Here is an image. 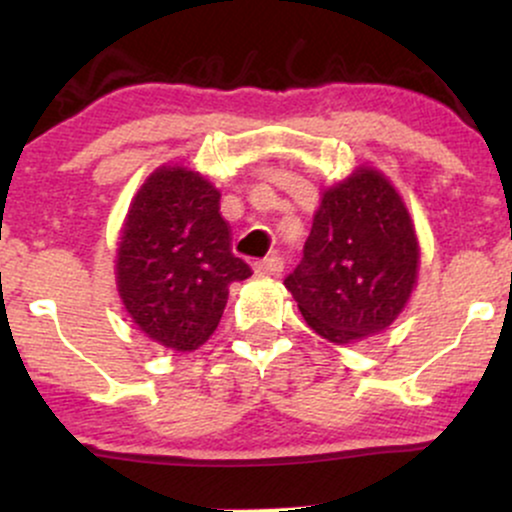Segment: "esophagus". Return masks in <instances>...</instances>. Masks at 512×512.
Listing matches in <instances>:
<instances>
[{
	"label": "esophagus",
	"instance_id": "esophagus-1",
	"mask_svg": "<svg viewBox=\"0 0 512 512\" xmlns=\"http://www.w3.org/2000/svg\"><path fill=\"white\" fill-rule=\"evenodd\" d=\"M281 269H284L281 257H267V260L255 264V274H260V276H274V274H279Z\"/></svg>",
	"mask_w": 512,
	"mask_h": 512
}]
</instances>
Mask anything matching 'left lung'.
<instances>
[{
    "label": "left lung",
    "instance_id": "8db88e82",
    "mask_svg": "<svg viewBox=\"0 0 512 512\" xmlns=\"http://www.w3.org/2000/svg\"><path fill=\"white\" fill-rule=\"evenodd\" d=\"M414 219L383 170L358 166L322 187L303 260L284 281L303 320L344 346L383 334L419 281Z\"/></svg>",
    "mask_w": 512,
    "mask_h": 512
}]
</instances>
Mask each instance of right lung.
<instances>
[{
  "instance_id": "1",
  "label": "right lung",
  "mask_w": 512,
  "mask_h": 512,
  "mask_svg": "<svg viewBox=\"0 0 512 512\" xmlns=\"http://www.w3.org/2000/svg\"><path fill=\"white\" fill-rule=\"evenodd\" d=\"M221 192L195 168L158 166L129 202L115 286L129 320L151 342L190 354L219 327L228 286L250 276L231 252Z\"/></svg>"
}]
</instances>
